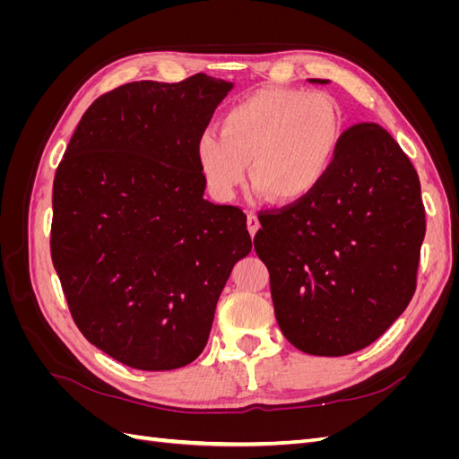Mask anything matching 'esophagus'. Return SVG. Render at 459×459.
<instances>
[{
  "label": "esophagus",
  "instance_id": "esophagus-1",
  "mask_svg": "<svg viewBox=\"0 0 459 459\" xmlns=\"http://www.w3.org/2000/svg\"><path fill=\"white\" fill-rule=\"evenodd\" d=\"M247 228H248V233L253 235H256V231L260 230V220H258V216L255 214V212H248V216H247Z\"/></svg>",
  "mask_w": 459,
  "mask_h": 459
}]
</instances>
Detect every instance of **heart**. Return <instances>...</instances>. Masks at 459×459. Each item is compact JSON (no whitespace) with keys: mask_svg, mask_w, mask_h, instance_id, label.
<instances>
[{"mask_svg":"<svg viewBox=\"0 0 459 459\" xmlns=\"http://www.w3.org/2000/svg\"><path fill=\"white\" fill-rule=\"evenodd\" d=\"M220 130H204L195 157L216 197L231 199L251 162V179L273 201L310 195L335 164L344 137L339 103L322 91L268 88L231 105Z\"/></svg>","mask_w":459,"mask_h":459,"instance_id":"b5f03b06","label":"heart"}]
</instances>
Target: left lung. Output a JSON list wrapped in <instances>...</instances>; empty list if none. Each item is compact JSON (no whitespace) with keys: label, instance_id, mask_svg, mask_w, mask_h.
Returning <instances> with one entry per match:
<instances>
[{"label":"left lung","instance_id":"1","mask_svg":"<svg viewBox=\"0 0 459 459\" xmlns=\"http://www.w3.org/2000/svg\"><path fill=\"white\" fill-rule=\"evenodd\" d=\"M260 224L255 251L270 272L275 319L299 351L366 349L410 304L425 238L421 186L379 124L346 130L319 187Z\"/></svg>","mask_w":459,"mask_h":459}]
</instances>
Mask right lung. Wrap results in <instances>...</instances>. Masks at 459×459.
I'll return each mask as SVG.
<instances>
[{
  "mask_svg": "<svg viewBox=\"0 0 459 459\" xmlns=\"http://www.w3.org/2000/svg\"><path fill=\"white\" fill-rule=\"evenodd\" d=\"M233 82L203 73L101 95L53 182L51 258L78 329L143 371L191 364L253 248L238 206L206 201L195 143Z\"/></svg>",
  "mask_w": 459,
  "mask_h": 459,
  "instance_id": "right-lung-1",
  "label": "right lung"
}]
</instances>
